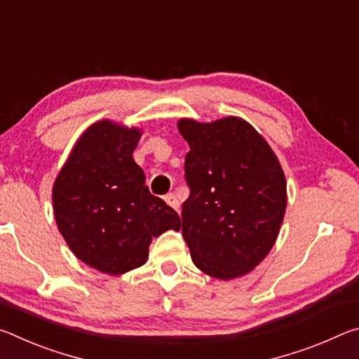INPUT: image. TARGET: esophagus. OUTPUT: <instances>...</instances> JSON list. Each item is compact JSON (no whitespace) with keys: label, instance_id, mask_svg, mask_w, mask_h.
Returning a JSON list of instances; mask_svg holds the SVG:
<instances>
[{"label":"esophagus","instance_id":"esophagus-1","mask_svg":"<svg viewBox=\"0 0 359 359\" xmlns=\"http://www.w3.org/2000/svg\"><path fill=\"white\" fill-rule=\"evenodd\" d=\"M165 201L171 205L172 209H175V210H179L180 209V201H179V198H177V194L175 193H169V194H166L165 196Z\"/></svg>","mask_w":359,"mask_h":359}]
</instances>
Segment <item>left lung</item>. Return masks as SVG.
I'll list each match as a JSON object with an SVG mask.
<instances>
[{
    "instance_id": "obj_1",
    "label": "left lung",
    "mask_w": 359,
    "mask_h": 359,
    "mask_svg": "<svg viewBox=\"0 0 359 359\" xmlns=\"http://www.w3.org/2000/svg\"><path fill=\"white\" fill-rule=\"evenodd\" d=\"M190 145L182 236L194 266L229 280L255 269L274 247L287 209V180L266 139L239 117L180 118Z\"/></svg>"
}]
</instances>
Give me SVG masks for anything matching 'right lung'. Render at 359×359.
Masks as SVG:
<instances>
[{"instance_id": "1", "label": "right lung", "mask_w": 359, "mask_h": 359, "mask_svg": "<svg viewBox=\"0 0 359 359\" xmlns=\"http://www.w3.org/2000/svg\"><path fill=\"white\" fill-rule=\"evenodd\" d=\"M142 131L96 121L83 131L52 190L60 233L76 257L104 274L142 266L151 238L179 229L172 208L145 187L133 151Z\"/></svg>"}]
</instances>
